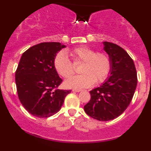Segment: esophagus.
<instances>
[{
  "mask_svg": "<svg viewBox=\"0 0 151 151\" xmlns=\"http://www.w3.org/2000/svg\"><path fill=\"white\" fill-rule=\"evenodd\" d=\"M73 91H74V92H81V91H83V90H81V89H74V90H73Z\"/></svg>",
  "mask_w": 151,
  "mask_h": 151,
  "instance_id": "34e87169",
  "label": "esophagus"
}]
</instances>
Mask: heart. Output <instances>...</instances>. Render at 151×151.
<instances>
[{"label": "heart", "instance_id": "1", "mask_svg": "<svg viewBox=\"0 0 151 151\" xmlns=\"http://www.w3.org/2000/svg\"><path fill=\"white\" fill-rule=\"evenodd\" d=\"M73 63H82L80 75L74 76L66 80L67 88L81 89L91 86L96 83L104 82L109 76L111 70V60L109 55L104 52H96L95 50L86 46H80L68 52ZM54 68L58 74L64 78L71 77L74 68L71 61L63 52H58L53 61Z\"/></svg>", "mask_w": 151, "mask_h": 151}]
</instances>
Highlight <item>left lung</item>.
Instances as JSON below:
<instances>
[{"label": "left lung", "instance_id": "1", "mask_svg": "<svg viewBox=\"0 0 151 151\" xmlns=\"http://www.w3.org/2000/svg\"><path fill=\"white\" fill-rule=\"evenodd\" d=\"M104 50L111 60L109 77L90 91L91 100L84 106L87 115L100 121L118 118L132 101L137 84L134 63L118 45L104 42Z\"/></svg>", "mask_w": 151, "mask_h": 151}]
</instances>
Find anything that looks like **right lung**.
I'll use <instances>...</instances> for the list:
<instances>
[{"mask_svg": "<svg viewBox=\"0 0 151 151\" xmlns=\"http://www.w3.org/2000/svg\"><path fill=\"white\" fill-rule=\"evenodd\" d=\"M59 42H43L22 54L15 73L21 104L30 114L48 118L57 113L71 90L58 89L62 80L54 68V58L65 48Z\"/></svg>", "mask_w": 151, "mask_h": 151, "instance_id": "add662e5", "label": "right lung"}]
</instances>
